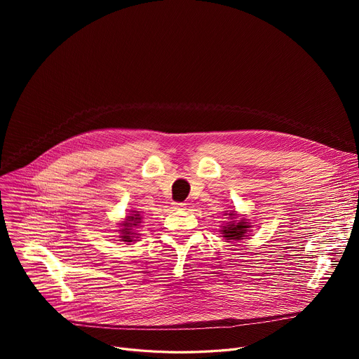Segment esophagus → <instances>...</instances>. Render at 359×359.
Segmentation results:
<instances>
[{"mask_svg":"<svg viewBox=\"0 0 359 359\" xmlns=\"http://www.w3.org/2000/svg\"><path fill=\"white\" fill-rule=\"evenodd\" d=\"M173 208H175V210H186V203H183V202H175V203H173Z\"/></svg>","mask_w":359,"mask_h":359,"instance_id":"esophagus-1","label":"esophagus"}]
</instances>
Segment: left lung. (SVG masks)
<instances>
[{
	"label": "left lung",
	"mask_w": 359,
	"mask_h": 359,
	"mask_svg": "<svg viewBox=\"0 0 359 359\" xmlns=\"http://www.w3.org/2000/svg\"><path fill=\"white\" fill-rule=\"evenodd\" d=\"M224 215H227V219L225 221V225L221 227V234L225 238V241H240L244 237H248L250 234V229L253 227L252 222L244 217L240 215L237 211H225Z\"/></svg>",
	"instance_id": "1"
}]
</instances>
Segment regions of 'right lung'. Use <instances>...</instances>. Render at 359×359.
Instances as JSON below:
<instances>
[{
    "mask_svg": "<svg viewBox=\"0 0 359 359\" xmlns=\"http://www.w3.org/2000/svg\"><path fill=\"white\" fill-rule=\"evenodd\" d=\"M142 222V215L137 210H128V214L123 221L119 222V238L121 241H125L126 244L135 243L140 238V233L137 231L138 225Z\"/></svg>",
    "mask_w": 359,
    "mask_h": 359,
    "instance_id": "right-lung-1",
    "label": "right lung"
}]
</instances>
